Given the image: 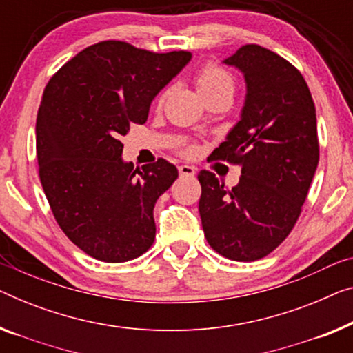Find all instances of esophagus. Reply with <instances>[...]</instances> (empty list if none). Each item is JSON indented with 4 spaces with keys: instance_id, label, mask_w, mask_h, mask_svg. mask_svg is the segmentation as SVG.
Returning a JSON list of instances; mask_svg holds the SVG:
<instances>
[{
    "instance_id": "esophagus-1",
    "label": "esophagus",
    "mask_w": 353,
    "mask_h": 353,
    "mask_svg": "<svg viewBox=\"0 0 353 353\" xmlns=\"http://www.w3.org/2000/svg\"><path fill=\"white\" fill-rule=\"evenodd\" d=\"M179 172H181V176L194 177V174H196V170H194V168L190 165H181L179 166Z\"/></svg>"
}]
</instances>
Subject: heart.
<instances>
[{"label":"heart","mask_w":353,"mask_h":353,"mask_svg":"<svg viewBox=\"0 0 353 353\" xmlns=\"http://www.w3.org/2000/svg\"><path fill=\"white\" fill-rule=\"evenodd\" d=\"M196 85L204 98H209L217 93L233 94L234 77L231 76V72H228L225 68L215 65V63H206V65L199 68V71L196 72ZM168 93H170V90L166 88V90L159 97V104L165 103ZM194 150H196L194 145H187L185 149H183L185 154H193Z\"/></svg>","instance_id":"heart-1"}]
</instances>
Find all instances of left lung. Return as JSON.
Returning <instances> with one entry per match:
<instances>
[{"label": "left lung", "instance_id": "1", "mask_svg": "<svg viewBox=\"0 0 353 353\" xmlns=\"http://www.w3.org/2000/svg\"><path fill=\"white\" fill-rule=\"evenodd\" d=\"M225 63L244 72L247 98L212 157L238 165L241 179L227 188L199 171V215L217 254L255 261L283 243L301 214L319 165L317 117L303 74L281 55L245 44Z\"/></svg>", "mask_w": 353, "mask_h": 353}]
</instances>
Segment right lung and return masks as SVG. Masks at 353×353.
Here are the masks:
<instances>
[{
	"mask_svg": "<svg viewBox=\"0 0 353 353\" xmlns=\"http://www.w3.org/2000/svg\"><path fill=\"white\" fill-rule=\"evenodd\" d=\"M192 59L101 41L66 61L44 88L36 120L41 185L72 244L123 263L154 244V206L176 181L172 163L122 161L120 136L145 123L152 99Z\"/></svg>",
	"mask_w": 353,
	"mask_h": 353,
	"instance_id": "obj_1",
	"label": "right lung"
}]
</instances>
